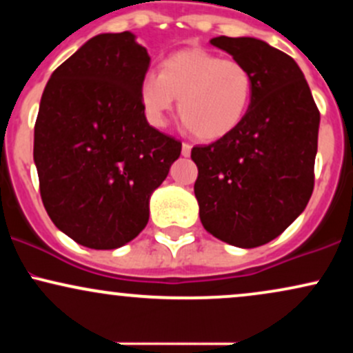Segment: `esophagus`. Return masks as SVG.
I'll return each instance as SVG.
<instances>
[{
    "instance_id": "1",
    "label": "esophagus",
    "mask_w": 353,
    "mask_h": 353,
    "mask_svg": "<svg viewBox=\"0 0 353 353\" xmlns=\"http://www.w3.org/2000/svg\"><path fill=\"white\" fill-rule=\"evenodd\" d=\"M190 149H192V145H190V144H188V143H184V144H182V156H184V157H189L190 156Z\"/></svg>"
}]
</instances>
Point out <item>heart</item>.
I'll use <instances>...</instances> for the list:
<instances>
[{"instance_id":"b5f03b06","label":"heart","mask_w":353,"mask_h":353,"mask_svg":"<svg viewBox=\"0 0 353 353\" xmlns=\"http://www.w3.org/2000/svg\"><path fill=\"white\" fill-rule=\"evenodd\" d=\"M252 98L254 78L247 66L202 48L172 52L161 64V72H145L139 83V101L149 123L164 128L179 99L181 119L204 141L230 134Z\"/></svg>"}]
</instances>
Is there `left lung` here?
Masks as SVG:
<instances>
[{
    "instance_id": "8db88e82",
    "label": "left lung",
    "mask_w": 353,
    "mask_h": 353,
    "mask_svg": "<svg viewBox=\"0 0 353 353\" xmlns=\"http://www.w3.org/2000/svg\"><path fill=\"white\" fill-rule=\"evenodd\" d=\"M210 44L252 72L254 98L230 134L192 148L194 194L208 232L252 249L281 236L310 199L320 112L289 54L247 36Z\"/></svg>"
}]
</instances>
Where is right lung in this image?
Returning <instances> with one entry per match:
<instances>
[{
  "label": "right lung",
  "instance_id": "obj_1",
  "mask_svg": "<svg viewBox=\"0 0 353 353\" xmlns=\"http://www.w3.org/2000/svg\"><path fill=\"white\" fill-rule=\"evenodd\" d=\"M148 50L131 31L91 38L56 68L34 125V164L48 216L96 250L123 247L149 221L152 192L181 143L145 119L139 83Z\"/></svg>",
  "mask_w": 353,
  "mask_h": 353
}]
</instances>
